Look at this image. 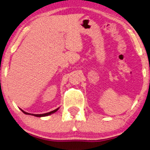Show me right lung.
Returning a JSON list of instances; mask_svg holds the SVG:
<instances>
[{
    "instance_id": "add662e5",
    "label": "right lung",
    "mask_w": 150,
    "mask_h": 150,
    "mask_svg": "<svg viewBox=\"0 0 150 150\" xmlns=\"http://www.w3.org/2000/svg\"><path fill=\"white\" fill-rule=\"evenodd\" d=\"M59 108H57V109H55L54 110H52V111H51V112H47V113L40 114V115H34V114H30V113L26 112L23 111V110H21H21L22 112H23L24 114H25V115H33V116H35V117H46V116H48V115H52V114L56 112H57L58 110H59Z\"/></svg>"
}]
</instances>
